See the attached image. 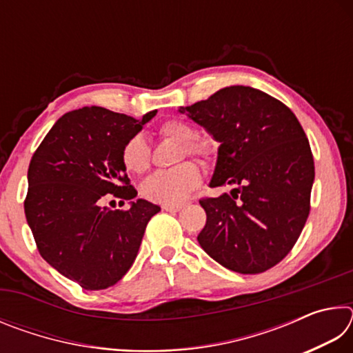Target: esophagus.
I'll return each instance as SVG.
<instances>
[{"label": "esophagus", "mask_w": 353, "mask_h": 353, "mask_svg": "<svg viewBox=\"0 0 353 353\" xmlns=\"http://www.w3.org/2000/svg\"><path fill=\"white\" fill-rule=\"evenodd\" d=\"M182 204H168V205H163L162 208L163 210H166V212H179V210H182Z\"/></svg>", "instance_id": "34e87169"}]
</instances>
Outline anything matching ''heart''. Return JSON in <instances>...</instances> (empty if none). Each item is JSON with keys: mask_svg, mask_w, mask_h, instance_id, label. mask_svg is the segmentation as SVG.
Segmentation results:
<instances>
[{"mask_svg": "<svg viewBox=\"0 0 353 353\" xmlns=\"http://www.w3.org/2000/svg\"><path fill=\"white\" fill-rule=\"evenodd\" d=\"M159 132L162 137L181 143L185 154L196 155L202 160H210L214 154V146L210 140L196 139V130L182 119H168L160 124ZM151 152L146 140L141 135L130 139L123 149V163L126 170L141 174L149 168ZM201 182L199 166L193 162H185L172 170L157 171L149 176L141 185V193L148 201L157 204H179L187 198L188 193Z\"/></svg>", "mask_w": 353, "mask_h": 353, "instance_id": "obj_1", "label": "heart"}]
</instances>
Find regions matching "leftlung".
Masks as SVG:
<instances>
[{
	"label": "left lung",
	"mask_w": 353,
	"mask_h": 353,
	"mask_svg": "<svg viewBox=\"0 0 353 353\" xmlns=\"http://www.w3.org/2000/svg\"><path fill=\"white\" fill-rule=\"evenodd\" d=\"M179 112L219 143L210 187H234L199 201L207 213L201 248L240 274L276 266L310 213L314 162L301 123L279 99L244 85L221 88Z\"/></svg>",
	"instance_id": "1"
}]
</instances>
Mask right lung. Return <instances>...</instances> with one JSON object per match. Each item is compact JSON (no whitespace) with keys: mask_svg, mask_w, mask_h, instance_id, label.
Segmentation results:
<instances>
[{"mask_svg":"<svg viewBox=\"0 0 353 353\" xmlns=\"http://www.w3.org/2000/svg\"><path fill=\"white\" fill-rule=\"evenodd\" d=\"M141 119L82 107L59 118L28 170L25 213L40 255L83 290H105L126 274L148 221L160 207L134 199L123 149L155 117ZM105 194L131 201L129 211L100 205Z\"/></svg>","mask_w":353,"mask_h":353,"instance_id":"right-lung-1","label":"right lung"}]
</instances>
